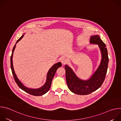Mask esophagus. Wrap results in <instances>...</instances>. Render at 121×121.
Masks as SVG:
<instances>
[{"label":"esophagus","instance_id":"1","mask_svg":"<svg viewBox=\"0 0 121 121\" xmlns=\"http://www.w3.org/2000/svg\"><path fill=\"white\" fill-rule=\"evenodd\" d=\"M61 63H62V64L65 65V64L66 63V62H67V60H66V59H65V57H62V58H61Z\"/></svg>","mask_w":121,"mask_h":121}]
</instances>
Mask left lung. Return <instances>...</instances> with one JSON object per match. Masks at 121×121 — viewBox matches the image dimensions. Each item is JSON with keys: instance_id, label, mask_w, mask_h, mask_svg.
<instances>
[{"instance_id": "left-lung-1", "label": "left lung", "mask_w": 121, "mask_h": 121, "mask_svg": "<svg viewBox=\"0 0 121 121\" xmlns=\"http://www.w3.org/2000/svg\"><path fill=\"white\" fill-rule=\"evenodd\" d=\"M90 43L99 45L101 53V60L98 69L90 79L83 80L79 78L69 66H65L68 87L71 91L78 95H88L98 90L104 81L107 74L109 58L106 45L97 35L91 36Z\"/></svg>"}]
</instances>
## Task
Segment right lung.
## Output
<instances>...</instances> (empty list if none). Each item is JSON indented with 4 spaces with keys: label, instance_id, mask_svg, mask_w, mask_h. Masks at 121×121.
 Masks as SVG:
<instances>
[{
    "label": "right lung",
    "instance_id": "right-lung-1",
    "mask_svg": "<svg viewBox=\"0 0 121 121\" xmlns=\"http://www.w3.org/2000/svg\"><path fill=\"white\" fill-rule=\"evenodd\" d=\"M23 36H24V34H23V35L18 40H17L16 44L18 42H19L22 38ZM16 44L14 45V46L12 49V54H11V56L10 57V66H11L12 75L13 76V77H14L15 82H16L17 85H18L20 88H21L23 91H24L30 94V95H32L33 96H42V95L45 94L49 90V89L51 87L52 81L53 78L55 76V73H56L57 69L59 67H60L62 66L61 63L58 62L57 63H56V64L53 65V66L48 71V72L47 73L46 82L42 87L38 88V89H36L28 88L26 87L25 86H24L22 84V83L19 80L18 78H17L15 73L14 68H13L12 57H13V54L14 52V51L15 50V48L16 45Z\"/></svg>",
    "mask_w": 121,
    "mask_h": 121
}]
</instances>
